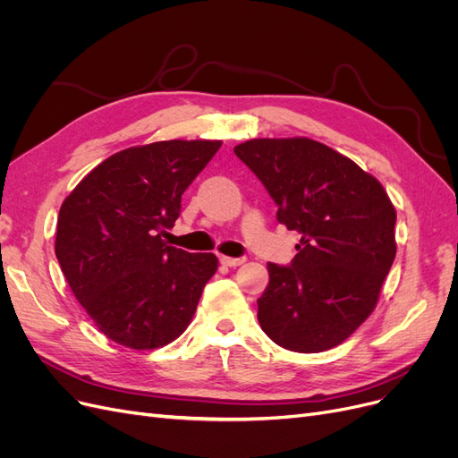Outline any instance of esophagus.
Returning a JSON list of instances; mask_svg holds the SVG:
<instances>
[{"label": "esophagus", "mask_w": 458, "mask_h": 458, "mask_svg": "<svg viewBox=\"0 0 458 458\" xmlns=\"http://www.w3.org/2000/svg\"><path fill=\"white\" fill-rule=\"evenodd\" d=\"M219 261L224 263V266H227V267H239V266H242V263L246 261L244 258H231V256H219Z\"/></svg>", "instance_id": "obj_1"}]
</instances>
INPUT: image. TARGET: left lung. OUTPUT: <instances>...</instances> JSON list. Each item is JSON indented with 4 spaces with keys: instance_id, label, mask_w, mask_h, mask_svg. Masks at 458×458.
Returning <instances> with one entry per match:
<instances>
[{
    "instance_id": "1",
    "label": "left lung",
    "mask_w": 458,
    "mask_h": 458,
    "mask_svg": "<svg viewBox=\"0 0 458 458\" xmlns=\"http://www.w3.org/2000/svg\"><path fill=\"white\" fill-rule=\"evenodd\" d=\"M301 234L290 267L267 263L258 321L281 348L318 353L348 340L374 311L395 258V208L372 174L310 137L234 147Z\"/></svg>"
}]
</instances>
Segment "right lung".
<instances>
[{"instance_id":"1","label":"right lung","mask_w":458,"mask_h":458,"mask_svg":"<svg viewBox=\"0 0 458 458\" xmlns=\"http://www.w3.org/2000/svg\"><path fill=\"white\" fill-rule=\"evenodd\" d=\"M219 147L172 140L123 148L61 206L55 254L66 283L95 327L123 348L157 350L182 336L217 271L212 252L191 254L162 237Z\"/></svg>"}]
</instances>
